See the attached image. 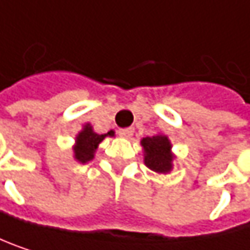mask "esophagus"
Segmentation results:
<instances>
[{"label": "esophagus", "mask_w": 250, "mask_h": 250, "mask_svg": "<svg viewBox=\"0 0 250 250\" xmlns=\"http://www.w3.org/2000/svg\"><path fill=\"white\" fill-rule=\"evenodd\" d=\"M134 134V129L132 128H125V129H119V135L124 137V138H131Z\"/></svg>", "instance_id": "34e87169"}]
</instances>
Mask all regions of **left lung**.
Listing matches in <instances>:
<instances>
[{
  "label": "left lung",
  "instance_id": "1",
  "mask_svg": "<svg viewBox=\"0 0 250 250\" xmlns=\"http://www.w3.org/2000/svg\"><path fill=\"white\" fill-rule=\"evenodd\" d=\"M141 146L144 148V163L148 169L156 173H169L173 167L172 144L170 140L157 134L153 137H146L141 140Z\"/></svg>",
  "mask_w": 250,
  "mask_h": 250
}]
</instances>
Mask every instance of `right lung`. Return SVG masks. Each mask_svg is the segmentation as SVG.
<instances>
[{
	"instance_id": "obj_1",
	"label": "right lung",
	"mask_w": 250,
	"mask_h": 250,
	"mask_svg": "<svg viewBox=\"0 0 250 250\" xmlns=\"http://www.w3.org/2000/svg\"><path fill=\"white\" fill-rule=\"evenodd\" d=\"M113 137L115 132L109 131L107 134H97L93 131V126L90 124H85L83 129L78 132L75 137V146H74V159L80 163H87L93 160L94 153L99 147V144L106 138V137Z\"/></svg>"
}]
</instances>
